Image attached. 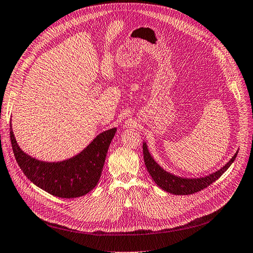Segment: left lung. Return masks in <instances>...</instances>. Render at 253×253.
<instances>
[{"label":"left lung","instance_id":"1","mask_svg":"<svg viewBox=\"0 0 253 253\" xmlns=\"http://www.w3.org/2000/svg\"><path fill=\"white\" fill-rule=\"evenodd\" d=\"M238 152L235 153V155L231 159L225 166H223L220 170L216 171L213 174H210L209 176L202 177V178H181L177 177L173 174H170L166 172L164 169L155 163V161L151 158V155L147 149L146 143H143V155H144V162H145V166L147 168V171L149 172L150 176L154 180V182L158 184L162 189L170 192L173 195H191L198 192L204 188H206L213 182H215L227 169L230 168L232 163L236 160Z\"/></svg>","mask_w":253,"mask_h":253}]
</instances>
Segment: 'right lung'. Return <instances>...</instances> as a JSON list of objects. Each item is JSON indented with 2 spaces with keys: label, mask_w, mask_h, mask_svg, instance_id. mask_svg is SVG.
<instances>
[{
  "label": "right lung",
  "mask_w": 253,
  "mask_h": 253,
  "mask_svg": "<svg viewBox=\"0 0 253 253\" xmlns=\"http://www.w3.org/2000/svg\"><path fill=\"white\" fill-rule=\"evenodd\" d=\"M115 133V127L104 131L82 152L70 160L46 163L31 158L19 148L10 125L12 149L23 174L48 194L64 199L82 197L98 184L108 148Z\"/></svg>",
  "instance_id": "right-lung-1"
}]
</instances>
